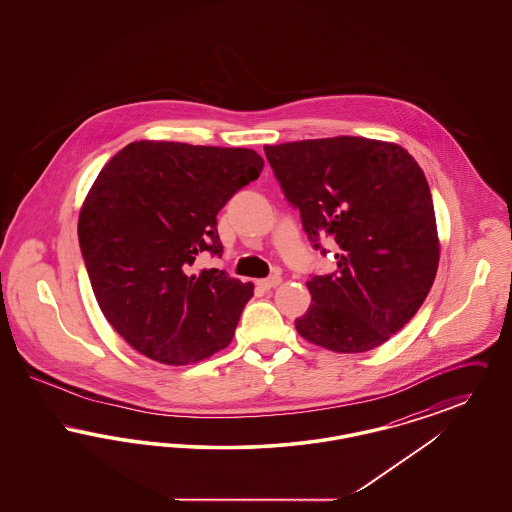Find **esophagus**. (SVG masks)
<instances>
[{
  "label": "esophagus",
  "mask_w": 512,
  "mask_h": 512,
  "mask_svg": "<svg viewBox=\"0 0 512 512\" xmlns=\"http://www.w3.org/2000/svg\"><path fill=\"white\" fill-rule=\"evenodd\" d=\"M280 282H282V278H280L278 274H274V276H270V278L259 280V282H257V286H259L261 290H270V288H276Z\"/></svg>",
  "instance_id": "esophagus-1"
}]
</instances>
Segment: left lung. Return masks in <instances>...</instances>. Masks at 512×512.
Listing matches in <instances>:
<instances>
[{
	"label": "left lung",
	"instance_id": "8db88e82",
	"mask_svg": "<svg viewBox=\"0 0 512 512\" xmlns=\"http://www.w3.org/2000/svg\"><path fill=\"white\" fill-rule=\"evenodd\" d=\"M282 192L299 209L315 249L336 244L332 274L311 276L313 305L297 332L336 353H363L416 315L439 263L426 176L391 142L357 136L265 146Z\"/></svg>",
	"mask_w": 512,
	"mask_h": 512
}]
</instances>
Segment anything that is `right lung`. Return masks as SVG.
Instances as JSON below:
<instances>
[{"instance_id": "obj_1", "label": "right lung", "mask_w": 512, "mask_h": 512, "mask_svg": "<svg viewBox=\"0 0 512 512\" xmlns=\"http://www.w3.org/2000/svg\"><path fill=\"white\" fill-rule=\"evenodd\" d=\"M263 165L245 147L142 140L99 172L78 242L101 313L138 353L192 365L234 338L253 284L190 267L203 251L222 255L217 215Z\"/></svg>"}]
</instances>
